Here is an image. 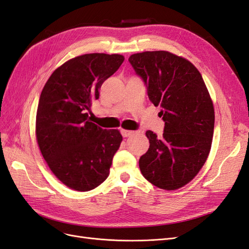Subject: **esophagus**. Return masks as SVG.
Returning a JSON list of instances; mask_svg holds the SVG:
<instances>
[{
    "mask_svg": "<svg viewBox=\"0 0 249 249\" xmlns=\"http://www.w3.org/2000/svg\"><path fill=\"white\" fill-rule=\"evenodd\" d=\"M121 133H122V136H123V138H127V137H130L132 133H133V131H131V130H125V129H123V130H121Z\"/></svg>",
    "mask_w": 249,
    "mask_h": 249,
    "instance_id": "1",
    "label": "esophagus"
}]
</instances>
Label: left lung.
I'll return each instance as SVG.
<instances>
[{"label":"left lung","mask_w":249,"mask_h":249,"mask_svg":"<svg viewBox=\"0 0 249 249\" xmlns=\"http://www.w3.org/2000/svg\"><path fill=\"white\" fill-rule=\"evenodd\" d=\"M161 106L162 137L146 131L149 148L139 160L144 178L155 186L175 190L197 175L210 151L214 127L213 101L201 73L186 59L168 52H145L128 59Z\"/></svg>","instance_id":"1"}]
</instances>
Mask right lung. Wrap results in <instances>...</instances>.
<instances>
[{
    "label": "right lung",
    "instance_id": "add662e5",
    "mask_svg": "<svg viewBox=\"0 0 249 249\" xmlns=\"http://www.w3.org/2000/svg\"><path fill=\"white\" fill-rule=\"evenodd\" d=\"M123 61L121 54L75 56L56 68L43 88L36 121L37 144L53 175L69 188L91 190L109 175L122 135L90 122L86 110Z\"/></svg>",
    "mask_w": 249,
    "mask_h": 249
}]
</instances>
